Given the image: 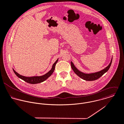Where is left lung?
Returning a JSON list of instances; mask_svg holds the SVG:
<instances>
[{
	"instance_id": "obj_1",
	"label": "left lung",
	"mask_w": 124,
	"mask_h": 124,
	"mask_svg": "<svg viewBox=\"0 0 124 124\" xmlns=\"http://www.w3.org/2000/svg\"><path fill=\"white\" fill-rule=\"evenodd\" d=\"M112 60H113V57H112L111 62L109 65L106 67L105 68H104L103 70L96 72H93V73H84L81 71H80L79 70H78L76 67L74 66V64L72 61H71V67L74 72L78 75L79 77L82 78V79L85 80V81H95L99 78H100L101 76H102L104 73H105L107 71L109 70L110 69L111 65L112 64Z\"/></svg>"
}]
</instances>
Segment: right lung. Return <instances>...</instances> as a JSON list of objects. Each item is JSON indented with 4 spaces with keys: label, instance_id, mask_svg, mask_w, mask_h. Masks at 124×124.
I'll use <instances>...</instances> for the list:
<instances>
[{
    "label": "right lung",
    "instance_id": "add662e5",
    "mask_svg": "<svg viewBox=\"0 0 124 124\" xmlns=\"http://www.w3.org/2000/svg\"><path fill=\"white\" fill-rule=\"evenodd\" d=\"M58 59H57L56 60V61L54 63V64L52 66V69H51V70L49 71H48L47 73H46L44 75L40 76L25 77V76H24L19 74L16 71H15V70H14V69H13V70L14 73L16 74V75L18 77H19V78L23 80L24 81H25L29 84H37L40 83L44 82V81L47 80L53 74V73L54 72V70L55 66L58 61Z\"/></svg>",
    "mask_w": 124,
    "mask_h": 124
}]
</instances>
